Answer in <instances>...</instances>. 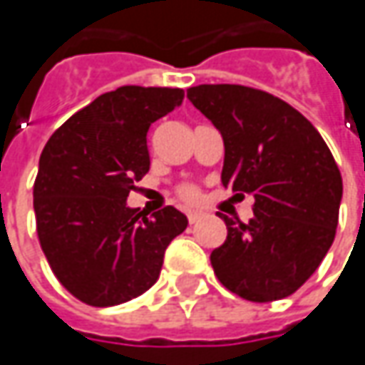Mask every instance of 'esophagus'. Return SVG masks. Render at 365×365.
Masks as SVG:
<instances>
[{"mask_svg":"<svg viewBox=\"0 0 365 365\" xmlns=\"http://www.w3.org/2000/svg\"><path fill=\"white\" fill-rule=\"evenodd\" d=\"M187 217H189V223H197L199 219L205 217V211H201V209H192V211L187 213Z\"/></svg>","mask_w":365,"mask_h":365,"instance_id":"34e87169","label":"esophagus"}]
</instances>
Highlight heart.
Returning a JSON list of instances; mask_svg holds the SVG:
<instances>
[{"mask_svg": "<svg viewBox=\"0 0 365 365\" xmlns=\"http://www.w3.org/2000/svg\"><path fill=\"white\" fill-rule=\"evenodd\" d=\"M182 195H185L187 199H195V197H197V190H195V189H185V190H182Z\"/></svg>", "mask_w": 365, "mask_h": 365, "instance_id": "b5f03b06", "label": "heart"}]
</instances>
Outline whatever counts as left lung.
I'll use <instances>...</instances> for the list:
<instances>
[{"mask_svg":"<svg viewBox=\"0 0 365 365\" xmlns=\"http://www.w3.org/2000/svg\"><path fill=\"white\" fill-rule=\"evenodd\" d=\"M187 97L223 138L221 182L252 195L254 217L227 225L211 252L219 282L245 301L292 294L329 252L344 195L333 154L287 101L242 85H199Z\"/></svg>","mask_w":365,"mask_h":365,"instance_id":"1","label":"left lung"}]
</instances>
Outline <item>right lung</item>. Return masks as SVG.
<instances>
[{"label":"right lung","instance_id":"1","mask_svg":"<svg viewBox=\"0 0 365 365\" xmlns=\"http://www.w3.org/2000/svg\"><path fill=\"white\" fill-rule=\"evenodd\" d=\"M182 89L125 85L64 121L40 154L36 227L52 272L93 307L140 297L189 219L175 207L148 213L128 205L150 170L148 130L182 103Z\"/></svg>","mask_w":365,"mask_h":365}]
</instances>
